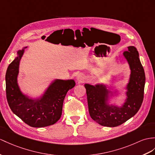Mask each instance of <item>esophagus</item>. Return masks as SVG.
I'll list each match as a JSON object with an SVG mask.
<instances>
[{
    "label": "esophagus",
    "mask_w": 155,
    "mask_h": 155,
    "mask_svg": "<svg viewBox=\"0 0 155 155\" xmlns=\"http://www.w3.org/2000/svg\"><path fill=\"white\" fill-rule=\"evenodd\" d=\"M86 80V77L85 75L84 74H80L78 75L77 76V81L79 82V83H84Z\"/></svg>",
    "instance_id": "esophagus-1"
}]
</instances>
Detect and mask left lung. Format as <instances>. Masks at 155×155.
<instances>
[{"instance_id": "obj_1", "label": "left lung", "mask_w": 155, "mask_h": 155, "mask_svg": "<svg viewBox=\"0 0 155 155\" xmlns=\"http://www.w3.org/2000/svg\"><path fill=\"white\" fill-rule=\"evenodd\" d=\"M124 56L129 64L131 74L127 85V98L123 106H109L106 103L110 91L104 85L85 84L90 116L100 125L116 127L133 117L140 108L144 97L145 75L137 48L130 46Z\"/></svg>"}]
</instances>
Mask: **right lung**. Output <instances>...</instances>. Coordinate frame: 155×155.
<instances>
[{
  "mask_svg": "<svg viewBox=\"0 0 155 155\" xmlns=\"http://www.w3.org/2000/svg\"><path fill=\"white\" fill-rule=\"evenodd\" d=\"M24 52V49L18 51L17 57L6 70V93L8 105L11 110L29 126L42 127L52 125L61 117L64 100L68 90L75 86V81L56 80L42 97L29 99L21 92L17 83L19 64Z\"/></svg>",
  "mask_w": 155,
  "mask_h": 155,
  "instance_id": "1",
  "label": "right lung"
}]
</instances>
